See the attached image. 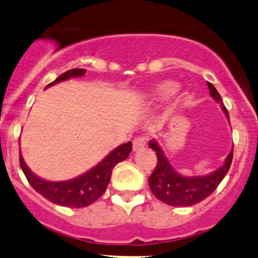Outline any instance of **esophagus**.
Segmentation results:
<instances>
[{
    "instance_id": "1",
    "label": "esophagus",
    "mask_w": 258,
    "mask_h": 258,
    "mask_svg": "<svg viewBox=\"0 0 258 258\" xmlns=\"http://www.w3.org/2000/svg\"><path fill=\"white\" fill-rule=\"evenodd\" d=\"M146 146V139L145 137H137L134 140V151H139Z\"/></svg>"
}]
</instances>
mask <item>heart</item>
I'll list each match as a JSON object with an SVG mask.
<instances>
[{"label": "heart", "mask_w": 258, "mask_h": 258, "mask_svg": "<svg viewBox=\"0 0 258 258\" xmlns=\"http://www.w3.org/2000/svg\"><path fill=\"white\" fill-rule=\"evenodd\" d=\"M177 88H179V86L175 82H161V83H159L152 89V96L157 101H166V99L171 98L176 93Z\"/></svg>", "instance_id": "obj_1"}]
</instances>
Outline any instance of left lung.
Here are the masks:
<instances>
[{"label":"left lung","instance_id":"1","mask_svg":"<svg viewBox=\"0 0 258 258\" xmlns=\"http://www.w3.org/2000/svg\"><path fill=\"white\" fill-rule=\"evenodd\" d=\"M207 84H208L211 96L213 97L214 101L221 103L224 114L229 119L228 111L224 107L221 94L214 88L213 84L209 82ZM149 145L152 150L156 151L157 156L156 167L151 176L149 177L150 189L159 201L172 207L194 206L211 196L228 172L232 159H233V147H232L224 164L212 174L206 175V176H182L175 171L165 152L155 140L150 141Z\"/></svg>","mask_w":258,"mask_h":258}]
</instances>
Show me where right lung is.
I'll return each mask as SVG.
<instances>
[{
	"label": "right lung",
	"mask_w": 258,
	"mask_h": 258,
	"mask_svg": "<svg viewBox=\"0 0 258 258\" xmlns=\"http://www.w3.org/2000/svg\"><path fill=\"white\" fill-rule=\"evenodd\" d=\"M86 69H71L57 77L52 83L47 84V87L56 84L59 82L67 81L69 78L83 77L86 74ZM132 151V142H126L119 145L117 149L109 155H107L97 166L87 171L86 174L76 177V179L67 180V181H47L32 174L31 170L27 167L20 154V166L26 176L27 181L32 187L51 203L71 208H83L91 206L92 203L101 198L106 191L107 185L111 180L112 170L118 162L123 161L128 157Z\"/></svg>",
	"instance_id": "right-lung-1"
}]
</instances>
